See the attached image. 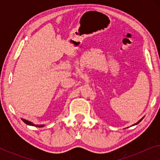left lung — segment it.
Returning a JSON list of instances; mask_svg holds the SVG:
<instances>
[{
	"label": "left lung",
	"instance_id": "1",
	"mask_svg": "<svg viewBox=\"0 0 160 160\" xmlns=\"http://www.w3.org/2000/svg\"><path fill=\"white\" fill-rule=\"evenodd\" d=\"M141 120H142V119H141V120H139V121H138V122H137V123H135V124H133V125H135V124H138V123H139V122H141Z\"/></svg>",
	"mask_w": 160,
	"mask_h": 160
}]
</instances>
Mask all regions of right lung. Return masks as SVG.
<instances>
[{
    "label": "right lung",
    "instance_id": "obj_1",
    "mask_svg": "<svg viewBox=\"0 0 160 160\" xmlns=\"http://www.w3.org/2000/svg\"><path fill=\"white\" fill-rule=\"evenodd\" d=\"M22 121H23L24 122H25V124H28V125H32V126H36V127H43V125H36V124H32V122H29V121H28V120L23 119H22Z\"/></svg>",
    "mask_w": 160,
    "mask_h": 160
}]
</instances>
